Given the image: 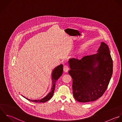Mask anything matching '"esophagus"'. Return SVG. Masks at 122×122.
<instances>
[{"label":"esophagus","mask_w":122,"mask_h":122,"mask_svg":"<svg viewBox=\"0 0 122 122\" xmlns=\"http://www.w3.org/2000/svg\"><path fill=\"white\" fill-rule=\"evenodd\" d=\"M68 69H69V67H68V66H67L65 65V66H64L63 70H64V71L65 72H67L68 71Z\"/></svg>","instance_id":"obj_1"}]
</instances>
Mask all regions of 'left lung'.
Segmentation results:
<instances>
[{
  "label": "left lung",
  "instance_id": "left-lung-1",
  "mask_svg": "<svg viewBox=\"0 0 122 122\" xmlns=\"http://www.w3.org/2000/svg\"><path fill=\"white\" fill-rule=\"evenodd\" d=\"M97 52L80 60L68 61L73 96L79 102H92L101 97L111 78L113 63L108 46L101 42Z\"/></svg>",
  "mask_w": 122,
  "mask_h": 122
}]
</instances>
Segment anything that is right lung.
<instances>
[{
  "mask_svg": "<svg viewBox=\"0 0 122 122\" xmlns=\"http://www.w3.org/2000/svg\"><path fill=\"white\" fill-rule=\"evenodd\" d=\"M63 66L62 64L60 65L59 66L56 67L53 70L52 73V75H51L52 80V88H51V91L44 98H43L40 100H30L27 98H25L29 101H31V102H35V103H45L46 102H47L49 100H50L53 96L55 88L56 83L57 81V80H58V79L62 76V75L63 74ZM23 97L25 98V97Z\"/></svg>",
  "mask_w": 122,
  "mask_h": 122,
  "instance_id": "right-lung-1",
  "label": "right lung"
}]
</instances>
